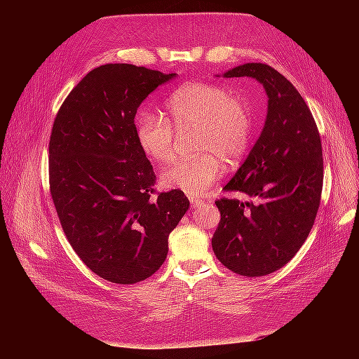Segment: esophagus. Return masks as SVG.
<instances>
[{"label":"esophagus","instance_id":"34e87169","mask_svg":"<svg viewBox=\"0 0 359 359\" xmlns=\"http://www.w3.org/2000/svg\"><path fill=\"white\" fill-rule=\"evenodd\" d=\"M189 199H190L191 206H199V205H202V203H203V201H202V199H198V198H194V196H189Z\"/></svg>","mask_w":359,"mask_h":359}]
</instances>
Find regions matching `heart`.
Here are the masks:
<instances>
[{"instance_id": "obj_1", "label": "heart", "mask_w": 359, "mask_h": 359, "mask_svg": "<svg viewBox=\"0 0 359 359\" xmlns=\"http://www.w3.org/2000/svg\"><path fill=\"white\" fill-rule=\"evenodd\" d=\"M170 120L157 111L142 109L136 116V139L153 161L165 165L175 157V126L178 132L196 128L194 157L182 158L161 172L165 189L199 196L224 172V163L240 160L253 136L252 112L222 85L190 82L173 91L166 102ZM174 126H172L171 124Z\"/></svg>"}]
</instances>
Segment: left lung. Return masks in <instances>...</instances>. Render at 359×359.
Returning <instances> with one entry per match:
<instances>
[{"label": "left lung", "mask_w": 359, "mask_h": 359, "mask_svg": "<svg viewBox=\"0 0 359 359\" xmlns=\"http://www.w3.org/2000/svg\"><path fill=\"white\" fill-rule=\"evenodd\" d=\"M224 76L262 83L268 114L257 142L223 187L256 201H215L222 219L212 250L233 273L262 277L297 255L316 219L323 186L320 135L298 90L268 64L247 62Z\"/></svg>", "instance_id": "1"}]
</instances>
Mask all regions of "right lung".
<instances>
[{"instance_id":"1","label":"right lung","mask_w":359,"mask_h":359,"mask_svg":"<svg viewBox=\"0 0 359 359\" xmlns=\"http://www.w3.org/2000/svg\"><path fill=\"white\" fill-rule=\"evenodd\" d=\"M175 76L104 64L74 86L53 119L49 189L61 227L82 262L112 283L153 276L189 210L181 190L156 191L135 126L140 103Z\"/></svg>"}]
</instances>
